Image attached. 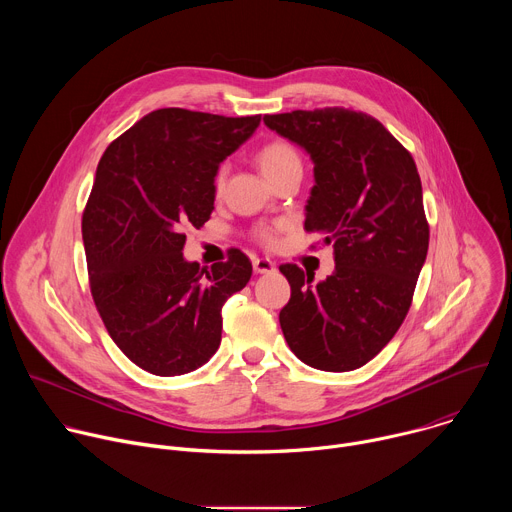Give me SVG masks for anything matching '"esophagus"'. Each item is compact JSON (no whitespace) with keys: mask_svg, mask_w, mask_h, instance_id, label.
Here are the masks:
<instances>
[{"mask_svg":"<svg viewBox=\"0 0 512 512\" xmlns=\"http://www.w3.org/2000/svg\"><path fill=\"white\" fill-rule=\"evenodd\" d=\"M253 269H255V273H271V271H275V263L271 261V259H253Z\"/></svg>","mask_w":512,"mask_h":512,"instance_id":"esophagus-1","label":"esophagus"}]
</instances>
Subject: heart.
<instances>
[{
	"mask_svg": "<svg viewBox=\"0 0 512 512\" xmlns=\"http://www.w3.org/2000/svg\"><path fill=\"white\" fill-rule=\"evenodd\" d=\"M255 160L259 164V168L263 170V174L271 182L289 170H302V158H300L298 150L283 137H273V139L265 141L257 150ZM223 186H225V168H218V172L214 176V192H221ZM277 231H279V225L263 227L257 231V239L265 245H271V243H275Z\"/></svg>",
	"mask_w": 512,
	"mask_h": 512,
	"instance_id": "b5f03b06",
	"label": "heart"
}]
</instances>
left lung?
Wrapping results in <instances>:
<instances>
[{
  "label": "left lung",
  "mask_w": 512,
  "mask_h": 512,
  "mask_svg": "<svg viewBox=\"0 0 512 512\" xmlns=\"http://www.w3.org/2000/svg\"><path fill=\"white\" fill-rule=\"evenodd\" d=\"M314 162L306 231L334 247L336 269L285 263L291 298L279 324L302 362L328 373L375 358L403 324L429 247L421 180L411 154L375 117L344 107L265 115Z\"/></svg>",
  "instance_id": "obj_1"
}]
</instances>
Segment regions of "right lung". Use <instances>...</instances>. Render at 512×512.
Masks as SVG:
<instances>
[{"instance_id": "obj_1", "label": "right lung", "mask_w": 512, "mask_h": 512, "mask_svg": "<svg viewBox=\"0 0 512 512\" xmlns=\"http://www.w3.org/2000/svg\"><path fill=\"white\" fill-rule=\"evenodd\" d=\"M180 107L152 111L109 143L83 212L97 312L121 352L158 377L196 371L216 352L223 306L251 279L249 257L200 267L182 255L186 227L214 210V176L259 127Z\"/></svg>"}]
</instances>
